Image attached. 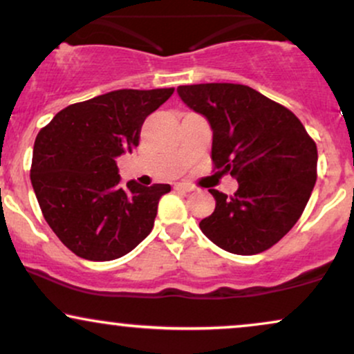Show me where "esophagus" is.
<instances>
[{
    "label": "esophagus",
    "mask_w": 354,
    "mask_h": 354,
    "mask_svg": "<svg viewBox=\"0 0 354 354\" xmlns=\"http://www.w3.org/2000/svg\"><path fill=\"white\" fill-rule=\"evenodd\" d=\"M174 188H176L178 191H185V193H189V191L194 189V186L188 185V183H176V185H174Z\"/></svg>",
    "instance_id": "esophagus-1"
}]
</instances>
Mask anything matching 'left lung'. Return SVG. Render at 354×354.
<instances>
[{"instance_id": "left-lung-1", "label": "left lung", "mask_w": 354, "mask_h": 354, "mask_svg": "<svg viewBox=\"0 0 354 354\" xmlns=\"http://www.w3.org/2000/svg\"><path fill=\"white\" fill-rule=\"evenodd\" d=\"M176 92L209 123L216 168L239 183L232 198L209 189L216 209L199 227L227 252H263L290 231L308 203L317 145L290 110L247 85H180Z\"/></svg>"}]
</instances>
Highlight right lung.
Here are the masks:
<instances>
[{
  "label": "right lung",
  "mask_w": 354,
  "mask_h": 354,
  "mask_svg": "<svg viewBox=\"0 0 354 354\" xmlns=\"http://www.w3.org/2000/svg\"><path fill=\"white\" fill-rule=\"evenodd\" d=\"M174 88H122L69 105L36 136L31 183L44 219L87 261L129 254L151 232L169 185L120 183L117 158L138 147L145 118Z\"/></svg>",
  "instance_id": "obj_1"
}]
</instances>
